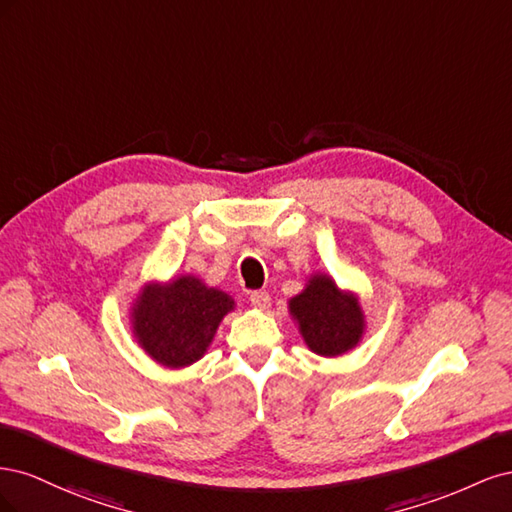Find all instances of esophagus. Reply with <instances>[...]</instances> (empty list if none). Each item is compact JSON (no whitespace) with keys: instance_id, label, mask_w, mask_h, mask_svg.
I'll use <instances>...</instances> for the list:
<instances>
[{"instance_id":"34e87169","label":"esophagus","mask_w":512,"mask_h":512,"mask_svg":"<svg viewBox=\"0 0 512 512\" xmlns=\"http://www.w3.org/2000/svg\"><path fill=\"white\" fill-rule=\"evenodd\" d=\"M250 301H252V305L258 307V309H267V307L271 305V294H269L267 290H254V292L250 294Z\"/></svg>"}]
</instances>
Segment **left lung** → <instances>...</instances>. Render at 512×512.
<instances>
[{
  "label": "left lung",
  "mask_w": 512,
  "mask_h": 512,
  "mask_svg": "<svg viewBox=\"0 0 512 512\" xmlns=\"http://www.w3.org/2000/svg\"><path fill=\"white\" fill-rule=\"evenodd\" d=\"M305 344L322 356H337L359 344L363 314L354 297L339 292L327 275H314L309 286L290 301Z\"/></svg>",
  "instance_id": "obj_1"
}]
</instances>
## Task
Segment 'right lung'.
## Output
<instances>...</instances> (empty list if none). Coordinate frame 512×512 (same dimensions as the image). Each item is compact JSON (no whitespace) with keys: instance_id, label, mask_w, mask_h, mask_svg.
Masks as SVG:
<instances>
[{"instance_id":"add662e5","label":"right lung","mask_w":512,"mask_h":512,"mask_svg":"<svg viewBox=\"0 0 512 512\" xmlns=\"http://www.w3.org/2000/svg\"><path fill=\"white\" fill-rule=\"evenodd\" d=\"M226 292L207 288L196 277L168 286H147L134 307V333L141 346L168 367L198 361L222 318L232 309Z\"/></svg>"}]
</instances>
